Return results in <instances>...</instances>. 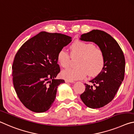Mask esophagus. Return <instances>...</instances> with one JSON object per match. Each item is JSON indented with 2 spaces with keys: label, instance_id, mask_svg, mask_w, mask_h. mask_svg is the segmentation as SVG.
Returning <instances> with one entry per match:
<instances>
[{
  "label": "esophagus",
  "instance_id": "obj_1",
  "mask_svg": "<svg viewBox=\"0 0 134 134\" xmlns=\"http://www.w3.org/2000/svg\"><path fill=\"white\" fill-rule=\"evenodd\" d=\"M65 82H71V83H74V81L70 80H65Z\"/></svg>",
  "mask_w": 134,
  "mask_h": 134
}]
</instances>
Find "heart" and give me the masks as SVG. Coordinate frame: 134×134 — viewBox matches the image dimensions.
Wrapping results in <instances>:
<instances>
[{"instance_id": "heart-1", "label": "heart", "mask_w": 134, "mask_h": 134, "mask_svg": "<svg viewBox=\"0 0 134 134\" xmlns=\"http://www.w3.org/2000/svg\"><path fill=\"white\" fill-rule=\"evenodd\" d=\"M72 53L81 55L78 67L69 68L62 72L63 78L70 80H80L90 76L98 75L104 65V58L102 50L96 47L93 43L76 40L70 46ZM57 60L61 66L67 68L69 65L70 56L66 50L62 49L58 52Z\"/></svg>"}]
</instances>
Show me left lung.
Masks as SVG:
<instances>
[{
  "label": "left lung",
  "instance_id": "1",
  "mask_svg": "<svg viewBox=\"0 0 134 134\" xmlns=\"http://www.w3.org/2000/svg\"><path fill=\"white\" fill-rule=\"evenodd\" d=\"M80 40L96 44L103 53L104 65L98 75L91 80L93 85L85 84L80 97L87 107L98 109L113 99L124 79L125 60L117 41L103 31L93 30L82 34Z\"/></svg>",
  "mask_w": 134,
  "mask_h": 134
}]
</instances>
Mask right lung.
Listing matches in <instances>:
<instances>
[{"instance_id":"obj_1","label":"right lung","mask_w":134,"mask_h":134,"mask_svg":"<svg viewBox=\"0 0 134 134\" xmlns=\"http://www.w3.org/2000/svg\"><path fill=\"white\" fill-rule=\"evenodd\" d=\"M71 38L42 31L24 43L16 53L12 65L13 83L19 99L29 110L42 113L52 106L57 88L65 82L56 79L60 72L57 55Z\"/></svg>"}]
</instances>
